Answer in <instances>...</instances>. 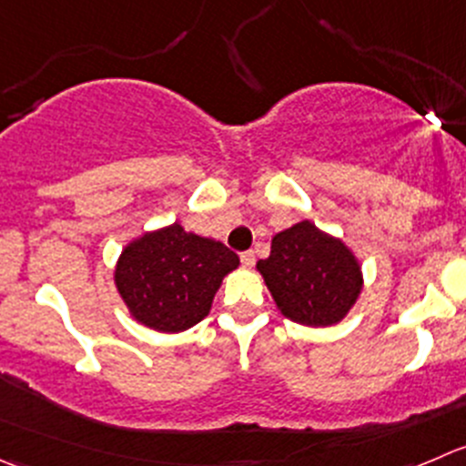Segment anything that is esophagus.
Wrapping results in <instances>:
<instances>
[{"instance_id": "1", "label": "esophagus", "mask_w": 466, "mask_h": 466, "mask_svg": "<svg viewBox=\"0 0 466 466\" xmlns=\"http://www.w3.org/2000/svg\"><path fill=\"white\" fill-rule=\"evenodd\" d=\"M241 264L246 266V268H250V266H255V252H252V250L241 252Z\"/></svg>"}]
</instances>
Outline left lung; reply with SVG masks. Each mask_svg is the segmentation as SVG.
Here are the masks:
<instances>
[{
	"instance_id": "obj_1",
	"label": "left lung",
	"mask_w": 466,
	"mask_h": 466,
	"mask_svg": "<svg viewBox=\"0 0 466 466\" xmlns=\"http://www.w3.org/2000/svg\"><path fill=\"white\" fill-rule=\"evenodd\" d=\"M275 305L293 323L328 328L339 323L362 291V266L353 250L314 223L302 220L270 241L257 261Z\"/></svg>"
}]
</instances>
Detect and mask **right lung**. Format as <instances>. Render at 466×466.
I'll return each mask as SVG.
<instances>
[{
    "label": "right lung",
    "mask_w": 466,
    "mask_h": 466,
    "mask_svg": "<svg viewBox=\"0 0 466 466\" xmlns=\"http://www.w3.org/2000/svg\"><path fill=\"white\" fill-rule=\"evenodd\" d=\"M234 268L238 257L229 248L173 223L127 243L113 279L138 323L157 332H184L209 314Z\"/></svg>",
    "instance_id": "add662e5"
}]
</instances>
